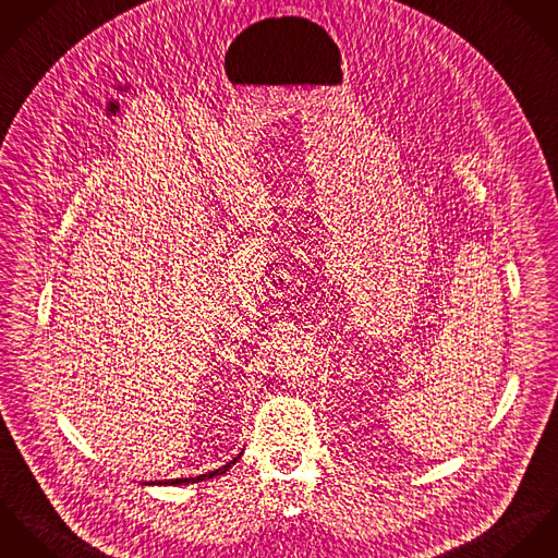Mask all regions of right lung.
<instances>
[{"label":"right lung","instance_id":"obj_1","mask_svg":"<svg viewBox=\"0 0 558 558\" xmlns=\"http://www.w3.org/2000/svg\"><path fill=\"white\" fill-rule=\"evenodd\" d=\"M242 458V453H238L231 462H227L225 466H220V469H216V471H209V473H205V475H196V477H180V480H165V482H149L151 486L154 484H158V486H184V484H198V482H205V480H214V477H218V475H225L238 460Z\"/></svg>","mask_w":558,"mask_h":558}]
</instances>
